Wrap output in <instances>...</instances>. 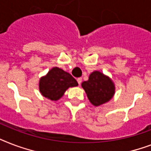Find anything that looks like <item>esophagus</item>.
Masks as SVG:
<instances>
[{"label":"esophagus","instance_id":"obj_1","mask_svg":"<svg viewBox=\"0 0 151 151\" xmlns=\"http://www.w3.org/2000/svg\"><path fill=\"white\" fill-rule=\"evenodd\" d=\"M77 81H78V84H79V85H81V81H82V79H81V78H78V79H77Z\"/></svg>","mask_w":151,"mask_h":151}]
</instances>
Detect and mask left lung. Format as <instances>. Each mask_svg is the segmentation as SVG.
<instances>
[{"instance_id": "8db88e82", "label": "left lung", "mask_w": 151, "mask_h": 151, "mask_svg": "<svg viewBox=\"0 0 151 151\" xmlns=\"http://www.w3.org/2000/svg\"><path fill=\"white\" fill-rule=\"evenodd\" d=\"M81 86L91 103L96 106L110 100L115 93V86L112 80L99 71L92 72L88 80L82 82Z\"/></svg>"}]
</instances>
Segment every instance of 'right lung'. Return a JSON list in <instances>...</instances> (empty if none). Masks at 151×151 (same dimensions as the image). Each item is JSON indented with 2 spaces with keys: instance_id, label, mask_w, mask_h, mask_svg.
I'll return each instance as SVG.
<instances>
[{
  "instance_id": "right-lung-1",
  "label": "right lung",
  "mask_w": 151,
  "mask_h": 151,
  "mask_svg": "<svg viewBox=\"0 0 151 151\" xmlns=\"http://www.w3.org/2000/svg\"><path fill=\"white\" fill-rule=\"evenodd\" d=\"M78 83L69 73L59 67H53L39 81L41 95L51 100L56 101L70 87L78 86Z\"/></svg>"
}]
</instances>
